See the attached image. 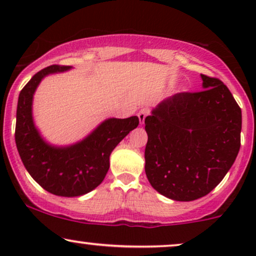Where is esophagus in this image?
Returning a JSON list of instances; mask_svg holds the SVG:
<instances>
[{
	"mask_svg": "<svg viewBox=\"0 0 256 256\" xmlns=\"http://www.w3.org/2000/svg\"><path fill=\"white\" fill-rule=\"evenodd\" d=\"M149 113H150L149 108H142V110L138 112V116L140 124H144V120H146V115H148Z\"/></svg>",
	"mask_w": 256,
	"mask_h": 256,
	"instance_id": "34e87169",
	"label": "esophagus"
}]
</instances>
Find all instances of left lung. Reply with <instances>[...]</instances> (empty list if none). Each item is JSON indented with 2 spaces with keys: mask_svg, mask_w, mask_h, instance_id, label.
Returning a JSON list of instances; mask_svg holds the SVG:
<instances>
[{
  "mask_svg": "<svg viewBox=\"0 0 256 256\" xmlns=\"http://www.w3.org/2000/svg\"><path fill=\"white\" fill-rule=\"evenodd\" d=\"M202 90L177 93L146 118V174L160 194L191 202L210 194L240 149L241 110L222 80L200 74Z\"/></svg>",
  "mask_w": 256,
  "mask_h": 256,
  "instance_id": "left-lung-1",
  "label": "left lung"
}]
</instances>
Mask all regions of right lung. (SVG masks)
<instances>
[{
    "label": "right lung",
    "mask_w": 256,
    "mask_h": 256,
    "mask_svg": "<svg viewBox=\"0 0 256 256\" xmlns=\"http://www.w3.org/2000/svg\"><path fill=\"white\" fill-rule=\"evenodd\" d=\"M70 68L51 65L36 73L20 90L16 113L15 141L24 166L44 190L60 197H78L100 185L110 169L112 152L140 122L138 116L110 118L74 144L48 143L34 126V94L45 76Z\"/></svg>",
    "instance_id": "right-lung-1"
}]
</instances>
